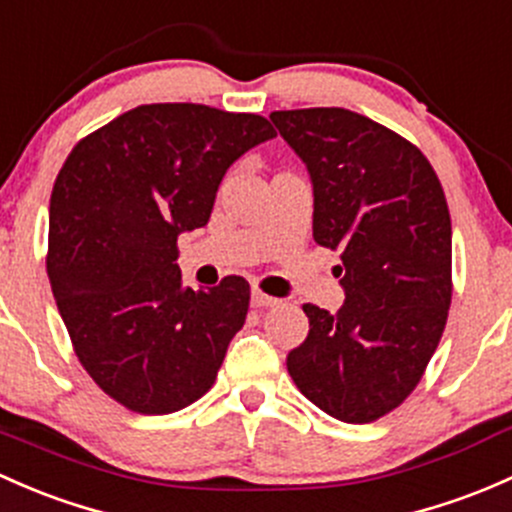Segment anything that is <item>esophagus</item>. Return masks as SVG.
<instances>
[{"instance_id":"1","label":"esophagus","mask_w":512,"mask_h":512,"mask_svg":"<svg viewBox=\"0 0 512 512\" xmlns=\"http://www.w3.org/2000/svg\"><path fill=\"white\" fill-rule=\"evenodd\" d=\"M252 306H257V309H267V306H274L277 304V299L274 297H267V294H262L260 289H252Z\"/></svg>"}]
</instances>
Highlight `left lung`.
<instances>
[{
  "mask_svg": "<svg viewBox=\"0 0 512 512\" xmlns=\"http://www.w3.org/2000/svg\"><path fill=\"white\" fill-rule=\"evenodd\" d=\"M270 120L306 164L314 240L341 250L346 301L304 304L309 336L289 351L301 395L341 422L383 417L417 387L451 304V218L414 144L343 107L279 110Z\"/></svg>",
  "mask_w": 512,
  "mask_h": 512,
  "instance_id": "left-lung-1",
  "label": "left lung"
}]
</instances>
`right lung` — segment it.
<instances>
[{"label": "right lung", "instance_id": "1", "mask_svg": "<svg viewBox=\"0 0 512 512\" xmlns=\"http://www.w3.org/2000/svg\"><path fill=\"white\" fill-rule=\"evenodd\" d=\"M272 137L260 115L159 102L68 154L48 208V279L75 355L127 410L169 414L211 390L250 284L184 287L176 240L208 223L233 161Z\"/></svg>", "mask_w": 512, "mask_h": 512}]
</instances>
